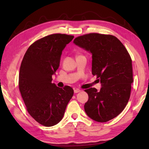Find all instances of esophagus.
Here are the masks:
<instances>
[{"label": "esophagus", "instance_id": "1", "mask_svg": "<svg viewBox=\"0 0 149 149\" xmlns=\"http://www.w3.org/2000/svg\"><path fill=\"white\" fill-rule=\"evenodd\" d=\"M80 91H81V90L79 89H74V93H79V92H80Z\"/></svg>", "mask_w": 149, "mask_h": 149}]
</instances>
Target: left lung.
Listing matches in <instances>:
<instances>
[{"label": "left lung", "instance_id": "obj_1", "mask_svg": "<svg viewBox=\"0 0 149 149\" xmlns=\"http://www.w3.org/2000/svg\"><path fill=\"white\" fill-rule=\"evenodd\" d=\"M74 43L92 54V74L102 87L85 89L89 99L84 105L89 117L106 122L119 115L130 98L133 79L131 56L121 41L112 35L97 33L76 37Z\"/></svg>", "mask_w": 149, "mask_h": 149}]
</instances>
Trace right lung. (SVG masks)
Masks as SVG:
<instances>
[{
    "instance_id": "1",
    "label": "right lung",
    "mask_w": 149,
    "mask_h": 149,
    "mask_svg": "<svg viewBox=\"0 0 149 149\" xmlns=\"http://www.w3.org/2000/svg\"><path fill=\"white\" fill-rule=\"evenodd\" d=\"M74 37L55 33L38 39L27 49L20 65L19 89L26 109L35 121L46 127L61 121L74 95L71 87L62 89L52 83L62 50Z\"/></svg>"
}]
</instances>
